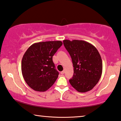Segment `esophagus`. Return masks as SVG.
Returning <instances> with one entry per match:
<instances>
[{"label":"esophagus","mask_w":121,"mask_h":121,"mask_svg":"<svg viewBox=\"0 0 121 121\" xmlns=\"http://www.w3.org/2000/svg\"><path fill=\"white\" fill-rule=\"evenodd\" d=\"M60 73L61 75H63L65 73V70H63V71H62V72H61Z\"/></svg>","instance_id":"1"}]
</instances>
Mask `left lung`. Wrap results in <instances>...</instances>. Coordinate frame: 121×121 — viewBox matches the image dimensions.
<instances>
[{"label": "left lung", "instance_id": "1", "mask_svg": "<svg viewBox=\"0 0 121 121\" xmlns=\"http://www.w3.org/2000/svg\"><path fill=\"white\" fill-rule=\"evenodd\" d=\"M64 45L72 58L74 75L69 81L80 93L91 91L102 73V61L96 47L83 40H64Z\"/></svg>", "mask_w": 121, "mask_h": 121}]
</instances>
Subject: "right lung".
I'll return each mask as SVG.
<instances>
[{
  "label": "right lung",
  "mask_w": 121,
  "mask_h": 121,
  "mask_svg": "<svg viewBox=\"0 0 121 121\" xmlns=\"http://www.w3.org/2000/svg\"><path fill=\"white\" fill-rule=\"evenodd\" d=\"M62 45L61 41L34 43L27 49L22 57V72L30 87L37 91H45L58 78L53 56Z\"/></svg>",
  "instance_id": "obj_1"
}]
</instances>
